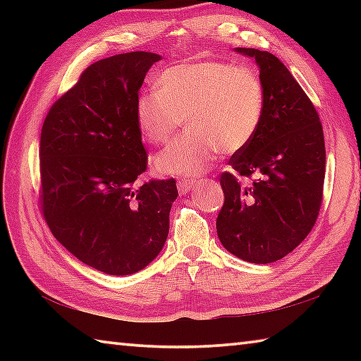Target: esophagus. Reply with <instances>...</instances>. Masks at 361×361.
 <instances>
[{
    "instance_id": "obj_1",
    "label": "esophagus",
    "mask_w": 361,
    "mask_h": 361,
    "mask_svg": "<svg viewBox=\"0 0 361 361\" xmlns=\"http://www.w3.org/2000/svg\"><path fill=\"white\" fill-rule=\"evenodd\" d=\"M178 192L180 194H188L189 190H192L195 186H197V181L195 180H181V181H178Z\"/></svg>"
}]
</instances>
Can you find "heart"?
Returning a JSON list of instances; mask_svg holds the SVG:
<instances>
[{
  "label": "heart",
  "mask_w": 361,
  "mask_h": 361,
  "mask_svg": "<svg viewBox=\"0 0 361 361\" xmlns=\"http://www.w3.org/2000/svg\"><path fill=\"white\" fill-rule=\"evenodd\" d=\"M264 116V88L256 73L216 60L166 68L158 90L142 91L136 101V124L150 144H163L183 126L190 133L153 158L161 175L195 176L208 171L219 149L247 147Z\"/></svg>",
  "instance_id": "obj_1"
}]
</instances>
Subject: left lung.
Wrapping results in <instances>:
<instances>
[{"mask_svg": "<svg viewBox=\"0 0 361 361\" xmlns=\"http://www.w3.org/2000/svg\"><path fill=\"white\" fill-rule=\"evenodd\" d=\"M255 59L264 88V116L247 147L229 159L234 173L256 175L240 185L225 172L217 217L221 245L251 264H271L301 243L318 217L326 172L324 135L315 106L278 57L235 48Z\"/></svg>", "mask_w": 361, "mask_h": 361, "instance_id": "8db88e82", "label": "left lung"}]
</instances>
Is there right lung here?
Wrapping results in <instances>:
<instances>
[{
	"instance_id": "add662e5",
	"label": "right lung",
	"mask_w": 361,
	"mask_h": 361,
	"mask_svg": "<svg viewBox=\"0 0 361 361\" xmlns=\"http://www.w3.org/2000/svg\"><path fill=\"white\" fill-rule=\"evenodd\" d=\"M158 54L99 60L51 106L40 136L43 214L54 237L111 276L142 270L163 250L175 180L137 181L147 153L136 101Z\"/></svg>"
}]
</instances>
